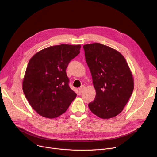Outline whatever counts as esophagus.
Wrapping results in <instances>:
<instances>
[{"mask_svg":"<svg viewBox=\"0 0 157 157\" xmlns=\"http://www.w3.org/2000/svg\"><path fill=\"white\" fill-rule=\"evenodd\" d=\"M85 88H86V87H85V86H82L79 89V90H79V92H80V93H82V92L83 91V90L85 89Z\"/></svg>","mask_w":157,"mask_h":157,"instance_id":"1","label":"esophagus"}]
</instances>
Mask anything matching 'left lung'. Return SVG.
<instances>
[{
	"label": "left lung",
	"mask_w": 157,
	"mask_h": 157,
	"mask_svg": "<svg viewBox=\"0 0 157 157\" xmlns=\"http://www.w3.org/2000/svg\"><path fill=\"white\" fill-rule=\"evenodd\" d=\"M96 95L89 104L91 112L102 119L121 113L134 89L132 72L123 55L113 48L95 43L83 45Z\"/></svg>",
	"instance_id": "1"
}]
</instances>
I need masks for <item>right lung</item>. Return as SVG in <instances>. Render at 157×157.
I'll return each mask as SVG.
<instances>
[{
  "label": "right lung",
  "mask_w": 157,
  "mask_h": 157,
  "mask_svg": "<svg viewBox=\"0 0 157 157\" xmlns=\"http://www.w3.org/2000/svg\"><path fill=\"white\" fill-rule=\"evenodd\" d=\"M81 46L62 44L44 48L30 59L22 90L33 109L53 119L63 114L76 98L68 86V64L80 53Z\"/></svg>",
  "instance_id": "obj_1"
}]
</instances>
